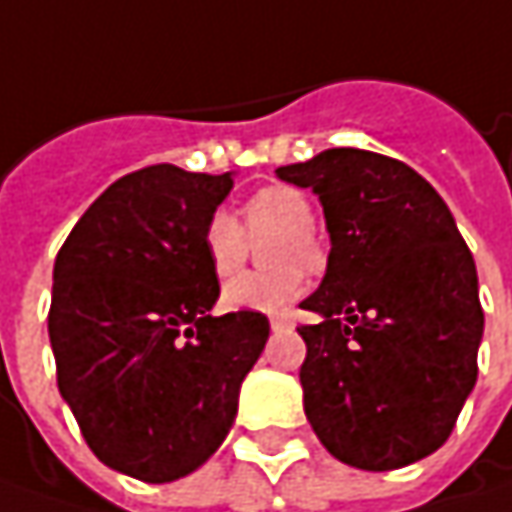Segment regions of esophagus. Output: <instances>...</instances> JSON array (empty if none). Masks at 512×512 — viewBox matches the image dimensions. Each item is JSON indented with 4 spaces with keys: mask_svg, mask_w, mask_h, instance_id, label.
<instances>
[{
    "mask_svg": "<svg viewBox=\"0 0 512 512\" xmlns=\"http://www.w3.org/2000/svg\"><path fill=\"white\" fill-rule=\"evenodd\" d=\"M269 323H272V332H283V329L289 326V318H286V315H275Z\"/></svg>",
    "mask_w": 512,
    "mask_h": 512,
    "instance_id": "34e87169",
    "label": "esophagus"
}]
</instances>
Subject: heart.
Wrapping results in <instances>:
<instances>
[{
    "label": "heart",
    "mask_w": 512,
    "mask_h": 512,
    "mask_svg": "<svg viewBox=\"0 0 512 512\" xmlns=\"http://www.w3.org/2000/svg\"><path fill=\"white\" fill-rule=\"evenodd\" d=\"M312 226H315V209L303 191L289 186H269L257 191L255 197H249L243 206V228L252 240L278 234L280 240H275L269 249V263L280 269L246 272L232 278L220 292L223 306L232 312H263V315L283 312L303 292V275L295 266L315 269L321 263V246L312 234ZM246 233L232 214L226 212H217L206 223L203 249L217 278H229L246 263L249 257Z\"/></svg>",
    "instance_id": "1"
}]
</instances>
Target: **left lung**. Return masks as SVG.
<instances>
[{
	"label": "left lung",
	"instance_id": "obj_1",
	"mask_svg": "<svg viewBox=\"0 0 512 512\" xmlns=\"http://www.w3.org/2000/svg\"><path fill=\"white\" fill-rule=\"evenodd\" d=\"M318 194L329 232L321 286L300 303L303 410L349 467L398 470L435 453L476 387L484 312L473 255L438 191L407 163L329 148L280 166Z\"/></svg>",
	"mask_w": 512,
	"mask_h": 512
}]
</instances>
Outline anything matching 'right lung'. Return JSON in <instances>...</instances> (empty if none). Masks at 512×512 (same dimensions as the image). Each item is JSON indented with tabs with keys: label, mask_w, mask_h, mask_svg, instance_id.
<instances>
[{
	"label": "right lung",
	"mask_w": 512,
	"mask_h": 512,
	"mask_svg": "<svg viewBox=\"0 0 512 512\" xmlns=\"http://www.w3.org/2000/svg\"><path fill=\"white\" fill-rule=\"evenodd\" d=\"M234 180L148 166L111 183L54 263L48 335L59 395L111 470L166 484L226 441L269 341L260 312L212 318L203 232Z\"/></svg>",
	"instance_id": "obj_1"
}]
</instances>
